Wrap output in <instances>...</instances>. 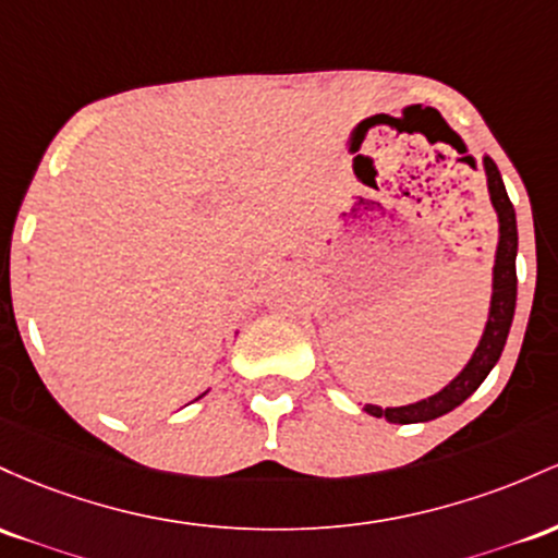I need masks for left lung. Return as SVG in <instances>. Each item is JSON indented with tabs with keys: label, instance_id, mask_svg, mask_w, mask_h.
<instances>
[{
	"label": "left lung",
	"instance_id": "left-lung-1",
	"mask_svg": "<svg viewBox=\"0 0 558 558\" xmlns=\"http://www.w3.org/2000/svg\"><path fill=\"white\" fill-rule=\"evenodd\" d=\"M482 168H485L487 179V195H490L493 210L498 216V245H496V260H493V292H490V308H487V322L482 329V337L474 348L472 359L466 366L448 381L442 390L435 396L416 400L409 405H381L366 403L363 411L377 418H387L392 424H418L432 422L437 416H446L456 405H461L472 396L474 390L485 381L487 374L493 372L500 353H504L506 337H509L511 322H514L517 308V213L511 205L509 195H506L504 179H500L498 166L493 158H482Z\"/></svg>",
	"mask_w": 558,
	"mask_h": 558
}]
</instances>
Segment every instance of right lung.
<instances>
[{
  "mask_svg": "<svg viewBox=\"0 0 558 558\" xmlns=\"http://www.w3.org/2000/svg\"><path fill=\"white\" fill-rule=\"evenodd\" d=\"M203 396H205V392H203ZM203 396H199V398H203Z\"/></svg>",
  "mask_w": 558,
  "mask_h": 558,
  "instance_id": "obj_1",
  "label": "right lung"
}]
</instances>
